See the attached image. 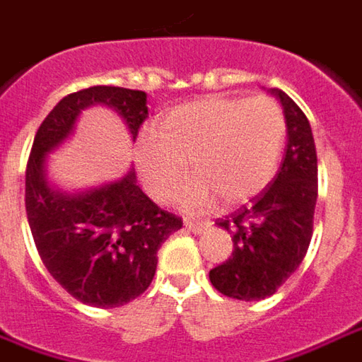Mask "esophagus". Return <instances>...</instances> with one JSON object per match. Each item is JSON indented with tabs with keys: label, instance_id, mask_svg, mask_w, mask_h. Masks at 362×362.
<instances>
[{
	"label": "esophagus",
	"instance_id": "obj_1",
	"mask_svg": "<svg viewBox=\"0 0 362 362\" xmlns=\"http://www.w3.org/2000/svg\"><path fill=\"white\" fill-rule=\"evenodd\" d=\"M186 224V228L194 234H202V232L208 228V222H202V220H186L184 222Z\"/></svg>",
	"mask_w": 362,
	"mask_h": 362
}]
</instances>
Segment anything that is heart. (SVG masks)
<instances>
[{
  "label": "heart",
  "mask_w": 362,
  "mask_h": 362,
  "mask_svg": "<svg viewBox=\"0 0 362 362\" xmlns=\"http://www.w3.org/2000/svg\"><path fill=\"white\" fill-rule=\"evenodd\" d=\"M286 122L274 98L206 95L168 112L156 130L136 140V166L154 198L168 202L196 172L180 202L202 210L222 198L228 206L252 200L272 182L284 148Z\"/></svg>",
  "instance_id": "b5f03b06"
}]
</instances>
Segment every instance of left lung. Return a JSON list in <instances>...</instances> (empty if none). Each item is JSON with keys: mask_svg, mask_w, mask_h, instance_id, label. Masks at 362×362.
Segmentation results:
<instances>
[{"mask_svg": "<svg viewBox=\"0 0 362 362\" xmlns=\"http://www.w3.org/2000/svg\"><path fill=\"white\" fill-rule=\"evenodd\" d=\"M286 148L279 174L262 192L216 224L232 234L234 250L210 270L212 286L236 300H262L300 267L313 238L317 206V148L305 112L282 90Z\"/></svg>", "mask_w": 362, "mask_h": 362, "instance_id": "1", "label": "left lung"}]
</instances>
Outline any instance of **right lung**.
I'll return each instance as SVG.
<instances>
[{"label":"right lung","instance_id":"obj_1","mask_svg":"<svg viewBox=\"0 0 362 362\" xmlns=\"http://www.w3.org/2000/svg\"><path fill=\"white\" fill-rule=\"evenodd\" d=\"M114 107L132 134L148 118L146 94L118 86H92L68 94L45 116L25 168V212L47 272L80 303L98 308L128 305L150 286L158 250L182 218L154 204L128 172L122 180L81 194L54 192L45 180V154L68 138L81 110Z\"/></svg>","mask_w":362,"mask_h":362}]
</instances>
